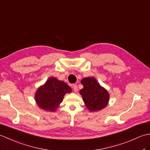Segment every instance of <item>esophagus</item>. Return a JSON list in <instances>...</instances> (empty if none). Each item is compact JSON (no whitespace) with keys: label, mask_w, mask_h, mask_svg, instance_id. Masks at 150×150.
<instances>
[{"label":"esophagus","mask_w":150,"mask_h":150,"mask_svg":"<svg viewBox=\"0 0 150 150\" xmlns=\"http://www.w3.org/2000/svg\"><path fill=\"white\" fill-rule=\"evenodd\" d=\"M72 88L73 89V91H74V92H77L78 91V87H77V84H73Z\"/></svg>","instance_id":"1"}]
</instances>
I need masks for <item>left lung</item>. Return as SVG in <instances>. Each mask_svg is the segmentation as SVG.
<instances>
[{
    "label": "left lung",
    "mask_w": 150,
    "mask_h": 150,
    "mask_svg": "<svg viewBox=\"0 0 150 150\" xmlns=\"http://www.w3.org/2000/svg\"><path fill=\"white\" fill-rule=\"evenodd\" d=\"M81 82L83 85V88L79 93L87 109L90 111L104 109L110 100V94L106 89L102 86L93 77H85Z\"/></svg>",
    "instance_id": "obj_1"
}]
</instances>
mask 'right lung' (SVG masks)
<instances>
[{
	"mask_svg": "<svg viewBox=\"0 0 150 150\" xmlns=\"http://www.w3.org/2000/svg\"><path fill=\"white\" fill-rule=\"evenodd\" d=\"M71 91V88L64 82L55 77H50L38 88L35 94V100L40 109L54 112L58 109L64 95Z\"/></svg>",
	"mask_w": 150,
	"mask_h": 150,
	"instance_id": "add662e5",
	"label": "right lung"
}]
</instances>
